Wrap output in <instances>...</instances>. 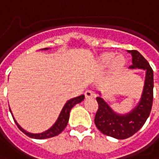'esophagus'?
Instances as JSON below:
<instances>
[{"mask_svg": "<svg viewBox=\"0 0 159 159\" xmlns=\"http://www.w3.org/2000/svg\"><path fill=\"white\" fill-rule=\"evenodd\" d=\"M85 98H93L95 97V93H94L93 90H91V89H87L86 91H85Z\"/></svg>", "mask_w": 159, "mask_h": 159, "instance_id": "obj_1", "label": "esophagus"}]
</instances>
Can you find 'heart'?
Listing matches in <instances>:
<instances>
[{"instance_id": "1", "label": "heart", "mask_w": 159, "mask_h": 159, "mask_svg": "<svg viewBox=\"0 0 159 159\" xmlns=\"http://www.w3.org/2000/svg\"><path fill=\"white\" fill-rule=\"evenodd\" d=\"M113 58H114V59H113ZM111 62H112L113 68L120 69L125 64V57L123 56H117V57H114V55L111 54V53H106L103 56H102V57H101V64L103 67L110 65Z\"/></svg>"}]
</instances>
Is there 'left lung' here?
I'll list each match as a JSON object with an SVG mask.
<instances>
[{
  "mask_svg": "<svg viewBox=\"0 0 159 159\" xmlns=\"http://www.w3.org/2000/svg\"><path fill=\"white\" fill-rule=\"evenodd\" d=\"M132 56L130 69L146 70L143 92L139 105L130 113L119 116L114 113L101 98H97L98 110L95 116V125L102 134L117 139H125L139 131L151 113L153 102V70L149 62L137 50H129Z\"/></svg>",
  "mask_w": 159,
  "mask_h": 159,
  "instance_id": "obj_1",
  "label": "left lung"
}]
</instances>
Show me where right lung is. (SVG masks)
Returning a JSON list of instances; mask_svg holds the SVG:
<instances>
[{"instance_id":"1","label":"right lung","mask_w":159,"mask_h":159,"mask_svg":"<svg viewBox=\"0 0 159 159\" xmlns=\"http://www.w3.org/2000/svg\"><path fill=\"white\" fill-rule=\"evenodd\" d=\"M45 49H47V48H45ZM84 99V95H82V96H80V97L72 98L70 100H69V101L65 103L64 107L62 108V110H61V114H60L58 119H57V121L56 122V124L53 125L50 129H48V130H46V131H44L43 133L32 134L30 133V132H27L26 130H24V129L20 127V125L16 123V120H15V122H16L17 127H18L23 133L25 134V135H27L28 137H30V138H32V139H44L53 138V137H56L57 135H59L63 129H65V127L67 126V125H68V122H69L70 110L73 107L75 106L76 103L81 102Z\"/></svg>"}]
</instances>
